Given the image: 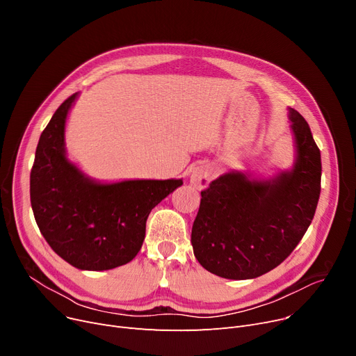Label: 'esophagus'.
Masks as SVG:
<instances>
[{
	"instance_id": "esophagus-1",
	"label": "esophagus",
	"mask_w": 356,
	"mask_h": 356,
	"mask_svg": "<svg viewBox=\"0 0 356 356\" xmlns=\"http://www.w3.org/2000/svg\"><path fill=\"white\" fill-rule=\"evenodd\" d=\"M212 179H213V172L208 164H202V165L195 167L192 175H191V183L199 191L208 188Z\"/></svg>"
}]
</instances>
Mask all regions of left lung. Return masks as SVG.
<instances>
[{
  "label": "left lung",
  "instance_id": "obj_1",
  "mask_svg": "<svg viewBox=\"0 0 356 356\" xmlns=\"http://www.w3.org/2000/svg\"><path fill=\"white\" fill-rule=\"evenodd\" d=\"M297 159L273 180L227 173L200 192L192 245L200 266L223 278L263 275L293 252L321 196L322 161L307 121L290 108Z\"/></svg>",
  "mask_w": 356,
  "mask_h": 356
}]
</instances>
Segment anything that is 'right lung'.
<instances>
[{
    "mask_svg": "<svg viewBox=\"0 0 356 356\" xmlns=\"http://www.w3.org/2000/svg\"><path fill=\"white\" fill-rule=\"evenodd\" d=\"M70 95L43 129L30 173V200L51 250L79 270L124 266L141 250L152 209L183 180H127L101 184L85 177L65 154Z\"/></svg>",
    "mask_w": 356,
    "mask_h": 356,
    "instance_id": "1",
    "label": "right lung"
}]
</instances>
